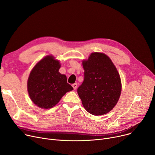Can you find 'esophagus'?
Segmentation results:
<instances>
[{"label":"esophagus","mask_w":155,"mask_h":155,"mask_svg":"<svg viewBox=\"0 0 155 155\" xmlns=\"http://www.w3.org/2000/svg\"><path fill=\"white\" fill-rule=\"evenodd\" d=\"M72 87H73V88H74V90H76L77 88V84H74L72 85Z\"/></svg>","instance_id":"obj_1"}]
</instances>
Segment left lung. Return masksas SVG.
I'll return each mask as SVG.
<instances>
[{
    "label": "left lung",
    "instance_id": "8db88e82",
    "mask_svg": "<svg viewBox=\"0 0 155 155\" xmlns=\"http://www.w3.org/2000/svg\"><path fill=\"white\" fill-rule=\"evenodd\" d=\"M84 80L77 92L85 110L94 115H105L119 100L120 75L110 58L104 54L92 53L83 61Z\"/></svg>",
    "mask_w": 155,
    "mask_h": 155
}]
</instances>
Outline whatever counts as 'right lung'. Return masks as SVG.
<instances>
[{"label":"right lung","mask_w":155,"mask_h":155,"mask_svg":"<svg viewBox=\"0 0 155 155\" xmlns=\"http://www.w3.org/2000/svg\"><path fill=\"white\" fill-rule=\"evenodd\" d=\"M60 62L53 56H47L31 71L27 89L30 99L42 108H50L57 105L67 92L74 90L67 83L65 75L59 73Z\"/></svg>","instance_id":"1"}]
</instances>
